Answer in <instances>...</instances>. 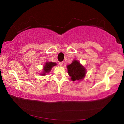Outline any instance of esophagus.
<instances>
[{
  "label": "esophagus",
  "instance_id": "esophagus-1",
  "mask_svg": "<svg viewBox=\"0 0 124 124\" xmlns=\"http://www.w3.org/2000/svg\"><path fill=\"white\" fill-rule=\"evenodd\" d=\"M63 62H60L59 63V65H60V66H62V65H63Z\"/></svg>",
  "mask_w": 124,
  "mask_h": 124
}]
</instances>
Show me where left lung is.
I'll return each instance as SVG.
<instances>
[{"label": "left lung", "instance_id": "8db88e82", "mask_svg": "<svg viewBox=\"0 0 124 124\" xmlns=\"http://www.w3.org/2000/svg\"><path fill=\"white\" fill-rule=\"evenodd\" d=\"M68 74L73 81H80L84 78L86 74V70L78 61L73 60L72 63L67 65Z\"/></svg>", "mask_w": 124, "mask_h": 124}]
</instances>
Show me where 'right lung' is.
<instances>
[{"mask_svg":"<svg viewBox=\"0 0 124 124\" xmlns=\"http://www.w3.org/2000/svg\"><path fill=\"white\" fill-rule=\"evenodd\" d=\"M57 63L55 62H46L43 67V71L40 73L41 75H45L49 73L51 71L52 67L54 66H56Z\"/></svg>","mask_w":124,"mask_h":124,"instance_id":"1","label":"right lung"}]
</instances>
